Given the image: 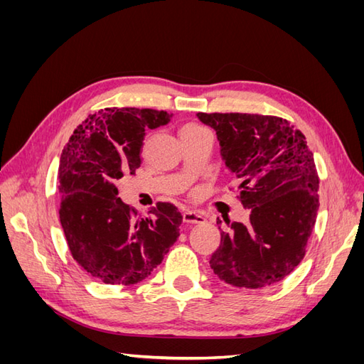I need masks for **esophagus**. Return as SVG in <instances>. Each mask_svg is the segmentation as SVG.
<instances>
[{
	"mask_svg": "<svg viewBox=\"0 0 364 364\" xmlns=\"http://www.w3.org/2000/svg\"><path fill=\"white\" fill-rule=\"evenodd\" d=\"M182 218H183V223H188V225L205 223V217L199 213H194V211H185L182 214Z\"/></svg>",
	"mask_w": 364,
	"mask_h": 364,
	"instance_id": "obj_1",
	"label": "esophagus"
}]
</instances>
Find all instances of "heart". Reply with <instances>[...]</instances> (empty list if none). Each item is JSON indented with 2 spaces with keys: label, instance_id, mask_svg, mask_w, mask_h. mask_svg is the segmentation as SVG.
Returning <instances> with one entry per match:
<instances>
[{
  "label": "heart",
  "instance_id": "b5f03b06",
  "mask_svg": "<svg viewBox=\"0 0 364 364\" xmlns=\"http://www.w3.org/2000/svg\"><path fill=\"white\" fill-rule=\"evenodd\" d=\"M193 130H203V127L197 126V124H188V126H185V127L182 129V134H183V132H193ZM191 196H196V190L191 191Z\"/></svg>",
  "mask_w": 364,
  "mask_h": 364
}]
</instances>
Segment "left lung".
<instances>
[{"label":"left lung","mask_w":364,"mask_h":364,"mask_svg":"<svg viewBox=\"0 0 364 364\" xmlns=\"http://www.w3.org/2000/svg\"><path fill=\"white\" fill-rule=\"evenodd\" d=\"M197 117L217 132L225 164L238 186H229L250 209L246 225L226 222L213 253L217 277L243 289L282 281L306 252L318 209V174L302 132L289 119L261 114Z\"/></svg>","instance_id":"8db88e82"}]
</instances>
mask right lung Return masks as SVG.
Masks as SVG:
<instances>
[{
  "instance_id": "add662e5",
  "label": "right lung",
  "mask_w": 364,
  "mask_h": 364,
  "mask_svg": "<svg viewBox=\"0 0 364 364\" xmlns=\"http://www.w3.org/2000/svg\"><path fill=\"white\" fill-rule=\"evenodd\" d=\"M156 109L106 107L91 114L63 147L58 186L59 218L73 258L111 285L144 281L179 237L182 215L158 202L141 215L118 197L117 182L135 176L146 129L167 124Z\"/></svg>"
}]
</instances>
